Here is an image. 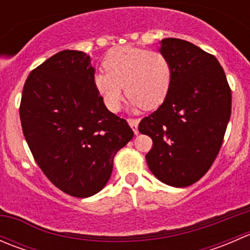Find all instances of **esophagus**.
I'll list each match as a JSON object with an SVG mask.
<instances>
[{
	"label": "esophagus",
	"mask_w": 250,
	"mask_h": 250,
	"mask_svg": "<svg viewBox=\"0 0 250 250\" xmlns=\"http://www.w3.org/2000/svg\"><path fill=\"white\" fill-rule=\"evenodd\" d=\"M128 123L132 127V129L134 130L135 134H138V125H139V120L138 118H128Z\"/></svg>",
	"instance_id": "34e87169"
}]
</instances>
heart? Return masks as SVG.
<instances>
[{
	"label": "heart",
	"mask_w": 250,
	"mask_h": 250,
	"mask_svg": "<svg viewBox=\"0 0 250 250\" xmlns=\"http://www.w3.org/2000/svg\"><path fill=\"white\" fill-rule=\"evenodd\" d=\"M103 67L105 72H97L93 84L111 112L120 109L123 85L130 104L145 110L157 109L169 92L172 65L160 50L116 47L106 54Z\"/></svg>",
	"instance_id": "1"
}]
</instances>
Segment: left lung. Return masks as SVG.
<instances>
[{
	"mask_svg": "<svg viewBox=\"0 0 250 250\" xmlns=\"http://www.w3.org/2000/svg\"><path fill=\"white\" fill-rule=\"evenodd\" d=\"M172 65L167 98L139 123L152 139L146 162L167 185L186 188L209 170L224 141L231 116V88L213 54L179 39L162 40Z\"/></svg>",
	"mask_w": 250,
	"mask_h": 250,
	"instance_id": "1",
	"label": "left lung"
}]
</instances>
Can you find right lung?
<instances>
[{"instance_id": "1", "label": "right lung", "mask_w": 250, "mask_h": 250, "mask_svg": "<svg viewBox=\"0 0 250 250\" xmlns=\"http://www.w3.org/2000/svg\"><path fill=\"white\" fill-rule=\"evenodd\" d=\"M93 77L89 55L62 50L30 72L19 107L39 167L53 185L78 198L106 185L113 157L134 135L125 118L106 109Z\"/></svg>"}]
</instances>
